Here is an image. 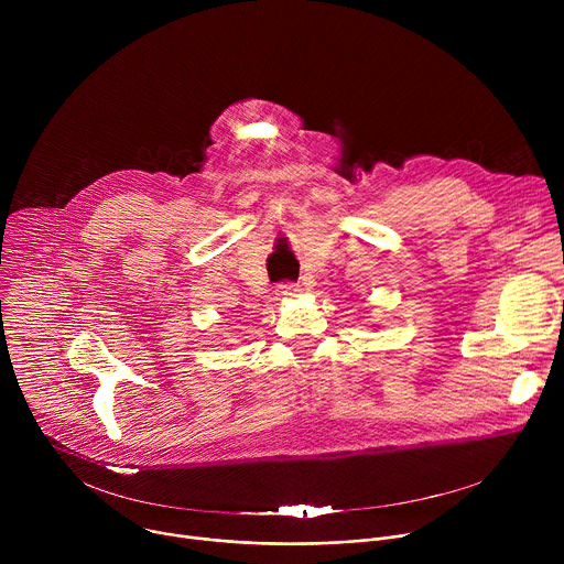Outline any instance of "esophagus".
Instances as JSON below:
<instances>
[{"mask_svg":"<svg viewBox=\"0 0 564 564\" xmlns=\"http://www.w3.org/2000/svg\"><path fill=\"white\" fill-rule=\"evenodd\" d=\"M299 292H301V285L292 283V281H283V283L276 285V296H281V299H292Z\"/></svg>","mask_w":564,"mask_h":564,"instance_id":"34e87169","label":"esophagus"}]
</instances>
